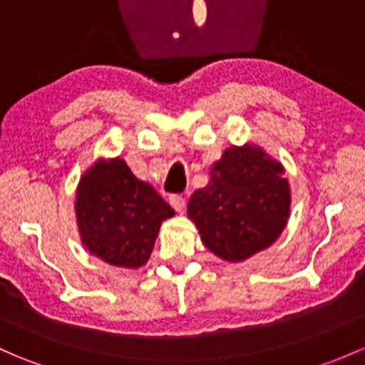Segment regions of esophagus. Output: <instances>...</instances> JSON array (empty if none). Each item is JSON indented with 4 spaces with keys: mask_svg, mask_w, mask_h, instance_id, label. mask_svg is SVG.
I'll use <instances>...</instances> for the list:
<instances>
[{
    "mask_svg": "<svg viewBox=\"0 0 365 365\" xmlns=\"http://www.w3.org/2000/svg\"><path fill=\"white\" fill-rule=\"evenodd\" d=\"M170 205H171V208L175 210V212L182 213L183 210H185L187 201H185V197H182V195H171V197H170Z\"/></svg>",
    "mask_w": 365,
    "mask_h": 365,
    "instance_id": "esophagus-1",
    "label": "esophagus"
}]
</instances>
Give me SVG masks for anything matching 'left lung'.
I'll list each match as a JSON object with an SVG mask.
<instances>
[{
	"mask_svg": "<svg viewBox=\"0 0 365 365\" xmlns=\"http://www.w3.org/2000/svg\"><path fill=\"white\" fill-rule=\"evenodd\" d=\"M283 175V164L252 141L225 148L208 185L187 205L202 245L225 262H243L271 247L290 217L292 195Z\"/></svg>",
	"mask_w": 365,
	"mask_h": 365,
	"instance_id": "8db88e82",
	"label": "left lung"
}]
</instances>
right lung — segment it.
<instances>
[{
	"label": "right lung",
	"mask_w": 365,
	"mask_h": 365,
	"mask_svg": "<svg viewBox=\"0 0 365 365\" xmlns=\"http://www.w3.org/2000/svg\"><path fill=\"white\" fill-rule=\"evenodd\" d=\"M75 215L89 253L110 266L138 269L150 259L160 225L175 212L122 157H99L80 176Z\"/></svg>",
	"instance_id": "add662e5"
}]
</instances>
